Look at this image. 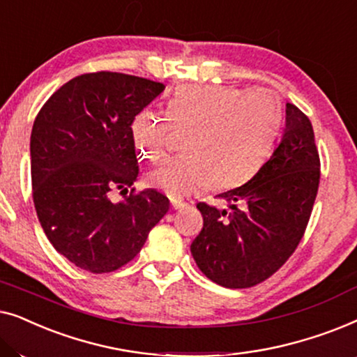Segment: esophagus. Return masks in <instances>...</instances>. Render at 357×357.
Here are the masks:
<instances>
[{
	"mask_svg": "<svg viewBox=\"0 0 357 357\" xmlns=\"http://www.w3.org/2000/svg\"><path fill=\"white\" fill-rule=\"evenodd\" d=\"M170 204H172L174 209H183L188 206L187 202H183V199H178V198H170Z\"/></svg>",
	"mask_w": 357,
	"mask_h": 357,
	"instance_id": "esophagus-1",
	"label": "esophagus"
}]
</instances>
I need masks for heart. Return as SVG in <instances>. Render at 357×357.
<instances>
[{
    "instance_id": "heart-1",
    "label": "heart",
    "mask_w": 357,
    "mask_h": 357,
    "mask_svg": "<svg viewBox=\"0 0 357 357\" xmlns=\"http://www.w3.org/2000/svg\"><path fill=\"white\" fill-rule=\"evenodd\" d=\"M169 121L178 130H192L183 146L187 155L162 160L151 170L148 182L180 198L211 183L234 188L253 177L280 135L282 109L266 91L183 86L169 100L167 116L144 109L131 121V141L141 158L151 162L162 158Z\"/></svg>"
}]
</instances>
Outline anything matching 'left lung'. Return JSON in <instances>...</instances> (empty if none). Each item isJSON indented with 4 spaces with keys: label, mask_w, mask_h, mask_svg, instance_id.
<instances>
[{
    "label": "left lung",
    "mask_w": 357,
    "mask_h": 357,
    "mask_svg": "<svg viewBox=\"0 0 357 357\" xmlns=\"http://www.w3.org/2000/svg\"><path fill=\"white\" fill-rule=\"evenodd\" d=\"M319 183L314 128L286 104V128L271 158L247 183L219 195L229 208L197 204L203 229L190 250L203 275L231 289L268 280L304 237Z\"/></svg>",
    "instance_id": "left-lung-1"
}]
</instances>
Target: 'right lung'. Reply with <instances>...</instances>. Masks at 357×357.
<instances>
[{
	"instance_id": "1",
	"label": "right lung",
	"mask_w": 357,
	"mask_h": 357,
	"mask_svg": "<svg viewBox=\"0 0 357 357\" xmlns=\"http://www.w3.org/2000/svg\"><path fill=\"white\" fill-rule=\"evenodd\" d=\"M165 89L123 73H87L63 84L31 135L32 197L43 232L81 270L110 273L133 260L169 198L148 188L114 203L138 177L130 126Z\"/></svg>"
}]
</instances>
